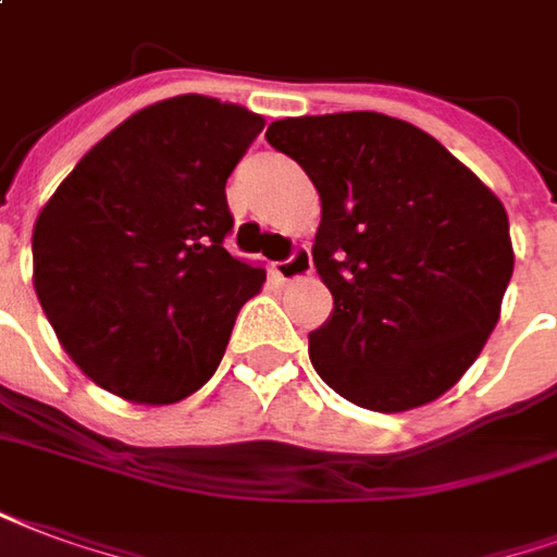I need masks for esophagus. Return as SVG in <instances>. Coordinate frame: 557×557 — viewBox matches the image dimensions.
<instances>
[{
    "label": "esophagus",
    "mask_w": 557,
    "mask_h": 557,
    "mask_svg": "<svg viewBox=\"0 0 557 557\" xmlns=\"http://www.w3.org/2000/svg\"><path fill=\"white\" fill-rule=\"evenodd\" d=\"M271 271H274V277L277 280H298V277H307L312 271V257H310V247L298 245L295 250H292L289 257L280 259V262H274L271 265Z\"/></svg>",
    "instance_id": "34e87169"
}]
</instances>
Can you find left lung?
<instances>
[{"instance_id": "left-lung-1", "label": "left lung", "mask_w": 557, "mask_h": 557, "mask_svg": "<svg viewBox=\"0 0 557 557\" xmlns=\"http://www.w3.org/2000/svg\"><path fill=\"white\" fill-rule=\"evenodd\" d=\"M321 197L312 262L333 295L312 369L351 405L398 413L451 389L496 327L513 274L508 212L443 144L377 111L265 132Z\"/></svg>"}]
</instances>
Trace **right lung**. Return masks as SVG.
Wrapping results in <instances>:
<instances>
[{
  "instance_id": "add662e5",
  "label": "right lung",
  "mask_w": 557,
  "mask_h": 557,
  "mask_svg": "<svg viewBox=\"0 0 557 557\" xmlns=\"http://www.w3.org/2000/svg\"><path fill=\"white\" fill-rule=\"evenodd\" d=\"M265 121L185 94L135 111L40 209L35 292L64 351L138 405L197 393L265 271L230 257L226 176Z\"/></svg>"
}]
</instances>
